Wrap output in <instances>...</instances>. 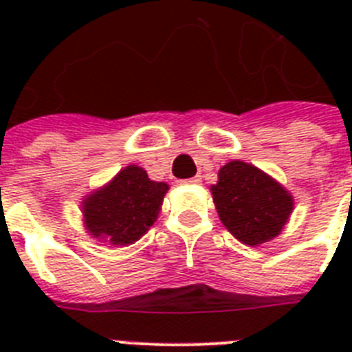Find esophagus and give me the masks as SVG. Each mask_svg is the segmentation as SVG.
I'll list each match as a JSON object with an SVG mask.
<instances>
[{"label":"esophagus","mask_w":352,"mask_h":352,"mask_svg":"<svg viewBox=\"0 0 352 352\" xmlns=\"http://www.w3.org/2000/svg\"><path fill=\"white\" fill-rule=\"evenodd\" d=\"M183 185H199L201 183V178L199 176H195V178H190V179H183Z\"/></svg>","instance_id":"esophagus-1"}]
</instances>
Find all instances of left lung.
Masks as SVG:
<instances>
[{
	"label": "left lung",
	"mask_w": 352,
	"mask_h": 352,
	"mask_svg": "<svg viewBox=\"0 0 352 352\" xmlns=\"http://www.w3.org/2000/svg\"><path fill=\"white\" fill-rule=\"evenodd\" d=\"M210 190L227 231L250 247L280 234L294 210V199L285 186L243 160L220 167L219 182Z\"/></svg>",
	"instance_id": "1"
}]
</instances>
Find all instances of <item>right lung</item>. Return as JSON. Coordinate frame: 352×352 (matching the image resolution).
Instances as JSON below:
<instances>
[{"label": "right lung", "instance_id": "right-lung-1", "mask_svg": "<svg viewBox=\"0 0 352 352\" xmlns=\"http://www.w3.org/2000/svg\"><path fill=\"white\" fill-rule=\"evenodd\" d=\"M167 190V183L149 179L142 167H123L111 182L82 199L84 227L102 243L132 245L157 222Z\"/></svg>", "mask_w": 352, "mask_h": 352}]
</instances>
